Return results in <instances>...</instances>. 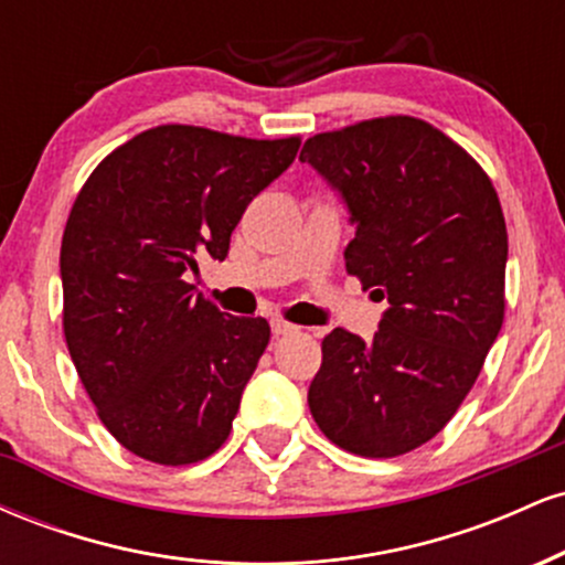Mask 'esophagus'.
Masks as SVG:
<instances>
[{"mask_svg":"<svg viewBox=\"0 0 565 565\" xmlns=\"http://www.w3.org/2000/svg\"><path fill=\"white\" fill-rule=\"evenodd\" d=\"M270 329H274L276 337H287V334L300 332V327H295V323H289V321H284V319L270 321Z\"/></svg>","mask_w":565,"mask_h":565,"instance_id":"1","label":"esophagus"}]
</instances>
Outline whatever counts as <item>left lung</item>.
<instances>
[{"mask_svg": "<svg viewBox=\"0 0 565 565\" xmlns=\"http://www.w3.org/2000/svg\"><path fill=\"white\" fill-rule=\"evenodd\" d=\"M355 223L345 270L391 308L372 340L337 327L308 391L332 444L391 459L436 438L504 321L508 225L483 167L417 116H377L305 140Z\"/></svg>", "mask_w": 565, "mask_h": 565, "instance_id": "left-lung-1", "label": "left lung"}]
</instances>
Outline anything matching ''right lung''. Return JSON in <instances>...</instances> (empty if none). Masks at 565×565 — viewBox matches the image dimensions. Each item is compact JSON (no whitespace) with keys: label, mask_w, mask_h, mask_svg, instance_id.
I'll list each match as a JSON object with an SVG mask.
<instances>
[{"label":"right lung","mask_w":565,"mask_h":565,"mask_svg":"<svg viewBox=\"0 0 565 565\" xmlns=\"http://www.w3.org/2000/svg\"><path fill=\"white\" fill-rule=\"evenodd\" d=\"M297 148V135L159 125L108 153L71 206L63 334L97 417L135 457L180 468L228 438L270 327L220 313L185 274L225 260L246 204Z\"/></svg>","instance_id":"1"}]
</instances>
